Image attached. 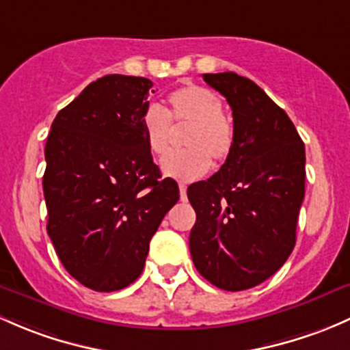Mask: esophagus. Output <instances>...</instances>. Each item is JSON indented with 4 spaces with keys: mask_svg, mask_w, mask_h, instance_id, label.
Returning <instances> with one entry per match:
<instances>
[{
    "mask_svg": "<svg viewBox=\"0 0 350 350\" xmlns=\"http://www.w3.org/2000/svg\"><path fill=\"white\" fill-rule=\"evenodd\" d=\"M186 189H187L186 185H179V194H181V201H186L187 200Z\"/></svg>",
    "mask_w": 350,
    "mask_h": 350,
    "instance_id": "esophagus-1",
    "label": "esophagus"
}]
</instances>
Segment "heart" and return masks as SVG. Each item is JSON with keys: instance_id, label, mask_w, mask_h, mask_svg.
<instances>
[{"instance_id": "1", "label": "heart", "mask_w": 350, "mask_h": 350, "mask_svg": "<svg viewBox=\"0 0 350 350\" xmlns=\"http://www.w3.org/2000/svg\"><path fill=\"white\" fill-rule=\"evenodd\" d=\"M223 110V98L216 92L194 83L169 94L165 112L154 104L144 110L142 132L147 147L157 157H163L171 147V123L174 127L189 126L183 141L186 149L164 157L163 174L179 181H194L208 172L209 157L215 163L228 159L234 144V127Z\"/></svg>"}]
</instances>
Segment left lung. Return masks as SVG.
<instances>
[{"instance_id": "1", "label": "left lung", "mask_w": 350, "mask_h": 350, "mask_svg": "<svg viewBox=\"0 0 350 350\" xmlns=\"http://www.w3.org/2000/svg\"><path fill=\"white\" fill-rule=\"evenodd\" d=\"M233 110L234 144L208 181L187 187L196 211L189 252L196 270L228 292L270 278L292 253L305 194V146L267 94L234 72L204 73Z\"/></svg>"}]
</instances>
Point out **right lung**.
Returning a JSON list of instances; mask_svg holds the SVG:
<instances>
[{
	"mask_svg": "<svg viewBox=\"0 0 350 350\" xmlns=\"http://www.w3.org/2000/svg\"><path fill=\"white\" fill-rule=\"evenodd\" d=\"M150 87L144 77L97 79L57 113L46 139V231L65 270L95 292L142 273L150 238L179 200L142 132Z\"/></svg>",
	"mask_w": 350,
	"mask_h": 350,
	"instance_id": "add662e5",
	"label": "right lung"
}]
</instances>
